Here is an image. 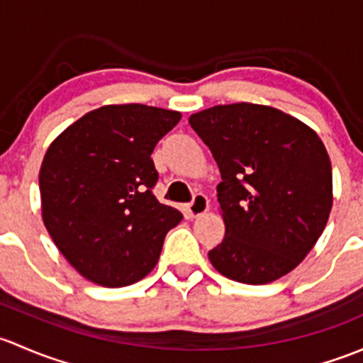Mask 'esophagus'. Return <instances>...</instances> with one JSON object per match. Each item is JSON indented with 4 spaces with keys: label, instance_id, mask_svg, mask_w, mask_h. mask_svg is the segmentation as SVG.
Here are the masks:
<instances>
[{
    "label": "esophagus",
    "instance_id": "obj_1",
    "mask_svg": "<svg viewBox=\"0 0 363 363\" xmlns=\"http://www.w3.org/2000/svg\"><path fill=\"white\" fill-rule=\"evenodd\" d=\"M208 208H209V201L204 194H196L192 199V203L186 204V211H189V215L192 216V218H196V216L206 213Z\"/></svg>",
    "mask_w": 363,
    "mask_h": 363
}]
</instances>
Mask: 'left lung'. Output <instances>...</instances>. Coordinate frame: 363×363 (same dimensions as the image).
<instances>
[{
	"label": "left lung",
	"instance_id": "obj_1",
	"mask_svg": "<svg viewBox=\"0 0 363 363\" xmlns=\"http://www.w3.org/2000/svg\"><path fill=\"white\" fill-rule=\"evenodd\" d=\"M222 182L225 238L208 257L220 274L264 285L311 252L332 209V166L318 134L297 118L252 103L190 115Z\"/></svg>",
	"mask_w": 363,
	"mask_h": 363
}]
</instances>
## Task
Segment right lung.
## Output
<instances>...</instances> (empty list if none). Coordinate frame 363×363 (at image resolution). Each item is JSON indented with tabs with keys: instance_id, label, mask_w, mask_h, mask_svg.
<instances>
[{
	"instance_id": "obj_1",
	"label": "right lung",
	"mask_w": 363,
	"mask_h": 363,
	"mask_svg": "<svg viewBox=\"0 0 363 363\" xmlns=\"http://www.w3.org/2000/svg\"><path fill=\"white\" fill-rule=\"evenodd\" d=\"M178 111L110 104L69 125L40 169L42 215L59 252L89 281L125 286L155 267L166 234L182 222L159 203L152 152Z\"/></svg>"
}]
</instances>
